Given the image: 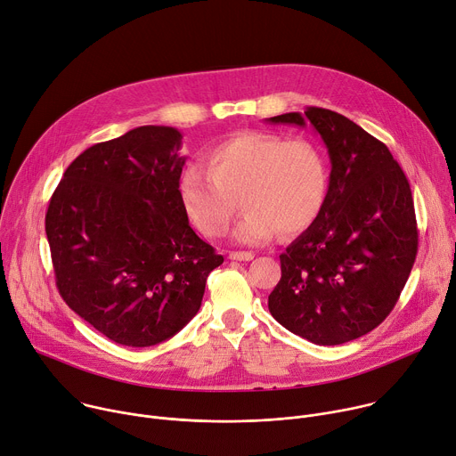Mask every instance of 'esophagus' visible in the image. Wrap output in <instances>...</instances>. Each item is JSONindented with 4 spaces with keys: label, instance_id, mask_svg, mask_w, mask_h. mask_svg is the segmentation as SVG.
Wrapping results in <instances>:
<instances>
[{
    "label": "esophagus",
    "instance_id": "obj_1",
    "mask_svg": "<svg viewBox=\"0 0 456 456\" xmlns=\"http://www.w3.org/2000/svg\"><path fill=\"white\" fill-rule=\"evenodd\" d=\"M255 258L253 253L249 251H234V253H229V260H234V262H251Z\"/></svg>",
    "mask_w": 456,
    "mask_h": 456
}]
</instances>
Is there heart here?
I'll list each match as a JSON object with an SVG mask.
<instances>
[{
	"label": "heart",
	"instance_id": "b5f03b06",
	"mask_svg": "<svg viewBox=\"0 0 456 456\" xmlns=\"http://www.w3.org/2000/svg\"><path fill=\"white\" fill-rule=\"evenodd\" d=\"M203 159L207 173H182L180 200L192 225L209 238L227 232L238 196L245 215L232 240L240 245H265L280 231L298 234L327 201V158L309 138L243 131L207 149Z\"/></svg>",
	"mask_w": 456,
	"mask_h": 456
}]
</instances>
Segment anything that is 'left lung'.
<instances>
[{
  "instance_id": "left-lung-1",
  "label": "left lung",
  "mask_w": 456,
  "mask_h": 456,
  "mask_svg": "<svg viewBox=\"0 0 456 456\" xmlns=\"http://www.w3.org/2000/svg\"><path fill=\"white\" fill-rule=\"evenodd\" d=\"M267 121L309 123L330 159L327 201L280 255L281 278L269 311L316 346L356 340L393 311L417 258L409 182L380 140L335 110L307 107Z\"/></svg>"
}]
</instances>
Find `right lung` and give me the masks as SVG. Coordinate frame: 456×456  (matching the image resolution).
<instances>
[{"label":"right lung","mask_w":456,"mask_h":456,"mask_svg":"<svg viewBox=\"0 0 456 456\" xmlns=\"http://www.w3.org/2000/svg\"><path fill=\"white\" fill-rule=\"evenodd\" d=\"M182 133L143 126L96 143L67 167L45 232L67 305L129 347L175 337L224 264L189 225L180 200Z\"/></svg>","instance_id":"right-lung-1"}]
</instances>
